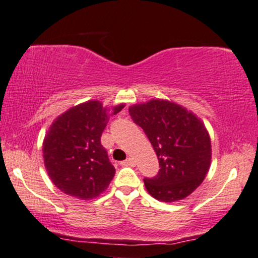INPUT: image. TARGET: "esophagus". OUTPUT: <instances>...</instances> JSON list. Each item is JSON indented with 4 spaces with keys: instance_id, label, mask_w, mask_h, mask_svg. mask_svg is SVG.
<instances>
[{
    "instance_id": "1",
    "label": "esophagus",
    "mask_w": 258,
    "mask_h": 258,
    "mask_svg": "<svg viewBox=\"0 0 258 258\" xmlns=\"http://www.w3.org/2000/svg\"><path fill=\"white\" fill-rule=\"evenodd\" d=\"M121 165L122 166H133L135 165V160H133V158H127L126 160L121 161Z\"/></svg>"
}]
</instances>
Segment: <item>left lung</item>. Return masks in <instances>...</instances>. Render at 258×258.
Instances as JSON below:
<instances>
[{
    "instance_id": "obj_1",
    "label": "left lung",
    "mask_w": 258,
    "mask_h": 258,
    "mask_svg": "<svg viewBox=\"0 0 258 258\" xmlns=\"http://www.w3.org/2000/svg\"><path fill=\"white\" fill-rule=\"evenodd\" d=\"M128 111L159 160L157 176L144 178L147 192L166 203L190 196L211 165V139L204 122L194 112L163 99L136 104Z\"/></svg>"
}]
</instances>
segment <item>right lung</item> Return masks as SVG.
<instances>
[{
  "label": "right lung",
  "instance_id": "obj_1",
  "mask_svg": "<svg viewBox=\"0 0 258 258\" xmlns=\"http://www.w3.org/2000/svg\"><path fill=\"white\" fill-rule=\"evenodd\" d=\"M109 109L88 100L71 107L51 123L42 144L43 161L53 184L63 194L82 201L97 198L108 187L115 173L100 138L108 122Z\"/></svg>",
  "mask_w": 258,
  "mask_h": 258
}]
</instances>
